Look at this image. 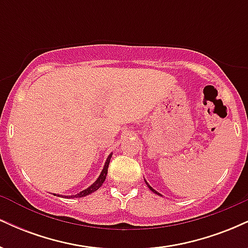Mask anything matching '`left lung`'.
<instances>
[{
    "instance_id": "1",
    "label": "left lung",
    "mask_w": 248,
    "mask_h": 248,
    "mask_svg": "<svg viewBox=\"0 0 248 248\" xmlns=\"http://www.w3.org/2000/svg\"><path fill=\"white\" fill-rule=\"evenodd\" d=\"M144 182H146V184H147V186H148V187H149V189H150V190H152V191H153L154 193H156V195H158V196H162L160 192H157V191H156V190H155V189H153V187H152V186H149V184H148V182L146 181V179H144Z\"/></svg>"
}]
</instances>
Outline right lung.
<instances>
[{
  "label": "right lung",
  "instance_id": "obj_1",
  "mask_svg": "<svg viewBox=\"0 0 248 248\" xmlns=\"http://www.w3.org/2000/svg\"><path fill=\"white\" fill-rule=\"evenodd\" d=\"M113 153H110L109 155H108L106 162H105V166L102 168L100 175H99V177L96 178V181L94 182L93 184H91L90 186L86 187L85 190H82L79 193H77V195H73V196H62V195H55V196H58V197H64V198H80V197H85V196H88L90 193L96 191V190L99 189L102 186V183L105 182V179H106V176H107V171H108V166H109V162H110V157H112Z\"/></svg>",
  "mask_w": 248,
  "mask_h": 248
}]
</instances>
